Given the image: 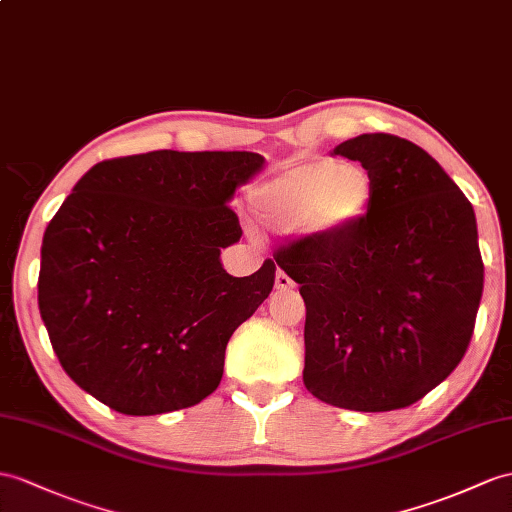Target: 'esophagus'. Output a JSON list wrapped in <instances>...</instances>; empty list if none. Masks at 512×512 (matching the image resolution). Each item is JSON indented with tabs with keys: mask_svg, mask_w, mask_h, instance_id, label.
Here are the masks:
<instances>
[{
	"mask_svg": "<svg viewBox=\"0 0 512 512\" xmlns=\"http://www.w3.org/2000/svg\"><path fill=\"white\" fill-rule=\"evenodd\" d=\"M293 280L286 276L284 271H278L276 273V291H289V289H293Z\"/></svg>",
	"mask_w": 512,
	"mask_h": 512,
	"instance_id": "obj_1",
	"label": "esophagus"
}]
</instances>
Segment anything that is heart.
<instances>
[{"label": "heart", "mask_w": 512, "mask_h": 512, "mask_svg": "<svg viewBox=\"0 0 512 512\" xmlns=\"http://www.w3.org/2000/svg\"><path fill=\"white\" fill-rule=\"evenodd\" d=\"M376 199V182L356 162L313 160L284 171L254 191L258 215L293 228L310 241H336L363 221Z\"/></svg>", "instance_id": "b5f03b06"}]
</instances>
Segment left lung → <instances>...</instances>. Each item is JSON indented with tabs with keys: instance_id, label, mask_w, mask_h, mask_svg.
Returning a JSON list of instances; mask_svg holds the SVG:
<instances>
[{
	"instance_id": "left-lung-1",
	"label": "left lung",
	"mask_w": 512,
	"mask_h": 512,
	"mask_svg": "<svg viewBox=\"0 0 512 512\" xmlns=\"http://www.w3.org/2000/svg\"><path fill=\"white\" fill-rule=\"evenodd\" d=\"M376 182L369 215L336 241L278 249L306 304L304 384L360 413L419 402L463 360L484 265L473 206L426 149L360 134L332 149Z\"/></svg>"
}]
</instances>
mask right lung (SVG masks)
Segmentation results:
<instances>
[{
    "instance_id": "obj_1",
    "label": "right lung",
    "mask_w": 512,
    "mask_h": 512,
    "mask_svg": "<svg viewBox=\"0 0 512 512\" xmlns=\"http://www.w3.org/2000/svg\"><path fill=\"white\" fill-rule=\"evenodd\" d=\"M265 167L254 152H173L97 162L49 221L39 310L67 376L123 415L195 406L223 376L226 345L276 280L223 269L241 239L230 208Z\"/></svg>"
}]
</instances>
